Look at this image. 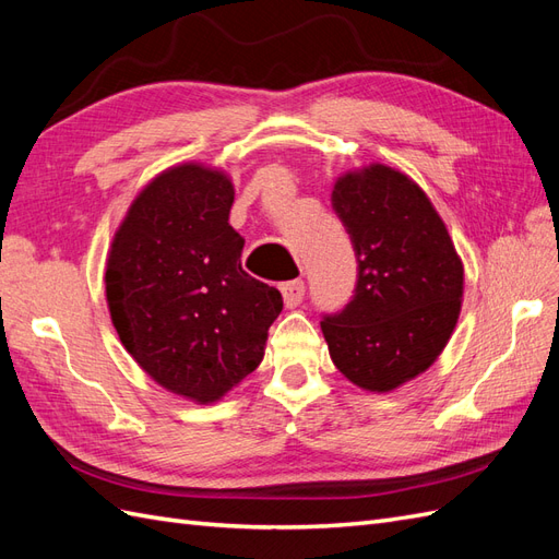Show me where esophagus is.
Segmentation results:
<instances>
[{
  "instance_id": "obj_1",
  "label": "esophagus",
  "mask_w": 559,
  "mask_h": 559,
  "mask_svg": "<svg viewBox=\"0 0 559 559\" xmlns=\"http://www.w3.org/2000/svg\"><path fill=\"white\" fill-rule=\"evenodd\" d=\"M282 296H284L286 308H296V306H300L302 298H306V284H302V280L284 282L282 284Z\"/></svg>"
}]
</instances>
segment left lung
<instances>
[{
    "instance_id": "obj_1",
    "label": "left lung",
    "mask_w": 559,
    "mask_h": 559,
    "mask_svg": "<svg viewBox=\"0 0 559 559\" xmlns=\"http://www.w3.org/2000/svg\"><path fill=\"white\" fill-rule=\"evenodd\" d=\"M357 257L354 296L321 331L341 373L368 392H392L448 345L464 267L429 198L386 165L341 177L331 193Z\"/></svg>"
}]
</instances>
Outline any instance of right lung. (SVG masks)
Masks as SVG:
<instances>
[{"mask_svg":"<svg viewBox=\"0 0 559 559\" xmlns=\"http://www.w3.org/2000/svg\"><path fill=\"white\" fill-rule=\"evenodd\" d=\"M233 183L195 163L132 202L107 259V302L123 347L170 392L212 403L263 359L282 294L242 270L228 224Z\"/></svg>","mask_w":559,"mask_h":559,"instance_id":"obj_1","label":"right lung"}]
</instances>
